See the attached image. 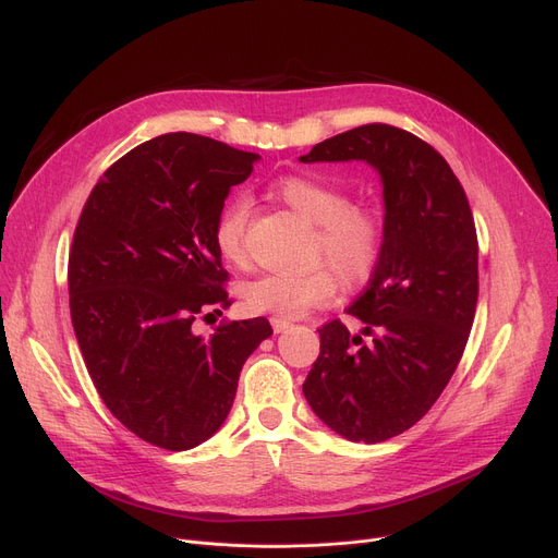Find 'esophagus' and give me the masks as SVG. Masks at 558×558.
Returning a JSON list of instances; mask_svg holds the SVG:
<instances>
[{
  "instance_id": "34e87169",
  "label": "esophagus",
  "mask_w": 558,
  "mask_h": 558,
  "mask_svg": "<svg viewBox=\"0 0 558 558\" xmlns=\"http://www.w3.org/2000/svg\"><path fill=\"white\" fill-rule=\"evenodd\" d=\"M291 324L287 318H280V316H271V328H274V332H282V330H287Z\"/></svg>"
}]
</instances>
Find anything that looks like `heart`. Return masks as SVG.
<instances>
[{"label": "heart", "mask_w": 558, "mask_h": 558, "mask_svg": "<svg viewBox=\"0 0 558 558\" xmlns=\"http://www.w3.org/2000/svg\"><path fill=\"white\" fill-rule=\"evenodd\" d=\"M274 192L291 210L316 223L312 259L328 262L336 271L318 264L305 274H264L244 287V303L251 312L294 318L330 303L339 280L345 289H357L373 278L387 246V221L375 205L350 203L343 185L314 173L282 175L274 183ZM248 219L246 194L230 196L215 217V246L234 267L248 264Z\"/></svg>", "instance_id": "1"}]
</instances>
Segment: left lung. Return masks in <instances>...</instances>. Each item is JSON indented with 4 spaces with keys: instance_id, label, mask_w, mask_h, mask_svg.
<instances>
[{
    "instance_id": "left-lung-1",
    "label": "left lung",
    "mask_w": 558,
    "mask_h": 558,
    "mask_svg": "<svg viewBox=\"0 0 558 558\" xmlns=\"http://www.w3.org/2000/svg\"><path fill=\"white\" fill-rule=\"evenodd\" d=\"M366 160L385 183L387 246L364 294L318 328L303 383L312 412L350 441L379 444L416 425L444 393L473 328L480 271L471 203L434 146L391 124L318 142L301 162Z\"/></svg>"
}]
</instances>
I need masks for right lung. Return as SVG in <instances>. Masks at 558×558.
Instances as JSON below:
<instances>
[{
	"mask_svg": "<svg viewBox=\"0 0 558 558\" xmlns=\"http://www.w3.org/2000/svg\"><path fill=\"white\" fill-rule=\"evenodd\" d=\"M257 154L167 133L112 162L87 196L70 248V314L110 414L142 441L190 450L226 421L246 357L274 335L264 316L198 318L232 299L213 226Z\"/></svg>",
	"mask_w": 558,
	"mask_h": 558,
	"instance_id": "1",
	"label": "right lung"
}]
</instances>
